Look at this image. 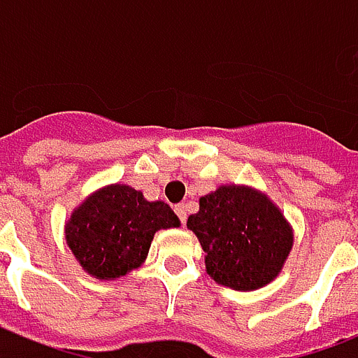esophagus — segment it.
I'll list each match as a JSON object with an SVG mask.
<instances>
[{
  "instance_id": "1",
  "label": "esophagus",
  "mask_w": 358,
  "mask_h": 358,
  "mask_svg": "<svg viewBox=\"0 0 358 358\" xmlns=\"http://www.w3.org/2000/svg\"><path fill=\"white\" fill-rule=\"evenodd\" d=\"M174 211H176V215L180 217V221L186 223V206H184V203H178V206L174 208Z\"/></svg>"
}]
</instances>
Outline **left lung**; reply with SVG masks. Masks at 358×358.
<instances>
[{
	"label": "left lung",
	"instance_id": "left-lung-1",
	"mask_svg": "<svg viewBox=\"0 0 358 358\" xmlns=\"http://www.w3.org/2000/svg\"><path fill=\"white\" fill-rule=\"evenodd\" d=\"M206 252V271L233 290H259L280 274L294 243L290 223L272 199L249 186H220L188 217Z\"/></svg>",
	"mask_w": 358,
	"mask_h": 358
}]
</instances>
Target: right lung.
<instances>
[{
  "label": "right lung",
  "mask_w": 358,
  "mask_h": 358,
  "mask_svg": "<svg viewBox=\"0 0 358 358\" xmlns=\"http://www.w3.org/2000/svg\"><path fill=\"white\" fill-rule=\"evenodd\" d=\"M180 227L164 201H147L143 192L111 184L87 196L72 211L64 233L80 266L97 280H115L147 259L155 233Z\"/></svg>",
  "instance_id": "right-lung-1"
}]
</instances>
